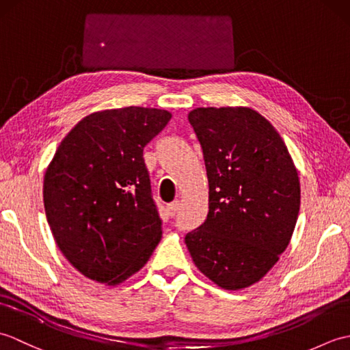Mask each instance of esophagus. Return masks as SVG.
I'll list each match as a JSON object with an SVG mask.
<instances>
[{"mask_svg":"<svg viewBox=\"0 0 350 350\" xmlns=\"http://www.w3.org/2000/svg\"><path fill=\"white\" fill-rule=\"evenodd\" d=\"M177 211H179V202H177V200H176V202H173V203L167 204V212H168L170 217H174Z\"/></svg>","mask_w":350,"mask_h":350,"instance_id":"1","label":"esophagus"}]
</instances>
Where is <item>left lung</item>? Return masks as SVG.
Returning <instances> with one entry per match:
<instances>
[{
    "mask_svg": "<svg viewBox=\"0 0 350 350\" xmlns=\"http://www.w3.org/2000/svg\"><path fill=\"white\" fill-rule=\"evenodd\" d=\"M188 118L203 150L209 213L185 243L219 287H248L290 242L301 204L298 171L280 133L254 109L197 108Z\"/></svg>",
    "mask_w": 350,
    "mask_h": 350,
    "instance_id": "1",
    "label": "left lung"
}]
</instances>
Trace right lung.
<instances>
[{
    "mask_svg": "<svg viewBox=\"0 0 350 350\" xmlns=\"http://www.w3.org/2000/svg\"><path fill=\"white\" fill-rule=\"evenodd\" d=\"M171 114L128 107L87 116L52 158L43 182L48 224L85 277L118 284L150 258L162 236L144 147Z\"/></svg>",
    "mask_w": 350,
    "mask_h": 350,
    "instance_id": "right-lung-1",
    "label": "right lung"
}]
</instances>
